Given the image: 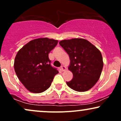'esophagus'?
Returning a JSON list of instances; mask_svg holds the SVG:
<instances>
[{
    "label": "esophagus",
    "instance_id": "esophagus-1",
    "mask_svg": "<svg viewBox=\"0 0 121 121\" xmlns=\"http://www.w3.org/2000/svg\"><path fill=\"white\" fill-rule=\"evenodd\" d=\"M61 70L62 71H64L66 70V68L65 66H64L62 65V66H61Z\"/></svg>",
    "mask_w": 121,
    "mask_h": 121
}]
</instances>
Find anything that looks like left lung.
Instances as JSON below:
<instances>
[{"label": "left lung", "instance_id": "left-lung-1", "mask_svg": "<svg viewBox=\"0 0 121 121\" xmlns=\"http://www.w3.org/2000/svg\"><path fill=\"white\" fill-rule=\"evenodd\" d=\"M68 53L70 59L69 69L73 74V79L66 84L77 91L91 89L100 78L103 67L102 53L86 39H73L59 42Z\"/></svg>", "mask_w": 121, "mask_h": 121}]
</instances>
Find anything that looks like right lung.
Segmentation results:
<instances>
[{
	"mask_svg": "<svg viewBox=\"0 0 121 121\" xmlns=\"http://www.w3.org/2000/svg\"><path fill=\"white\" fill-rule=\"evenodd\" d=\"M58 41L40 38L27 43L15 57L14 68L17 76L32 93H40L51 86L57 69L51 65L48 53L57 45Z\"/></svg>",
	"mask_w": 121,
	"mask_h": 121,
	"instance_id": "obj_1",
	"label": "right lung"
}]
</instances>
